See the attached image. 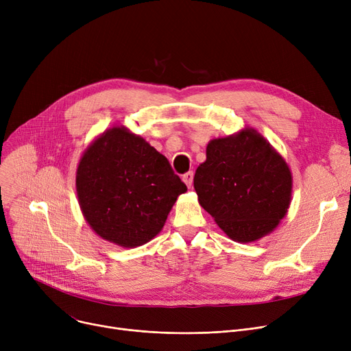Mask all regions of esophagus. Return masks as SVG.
Here are the masks:
<instances>
[{
	"instance_id": "obj_1",
	"label": "esophagus",
	"mask_w": 351,
	"mask_h": 351,
	"mask_svg": "<svg viewBox=\"0 0 351 351\" xmlns=\"http://www.w3.org/2000/svg\"><path fill=\"white\" fill-rule=\"evenodd\" d=\"M182 180L186 183V186H188V188H191V186H192V183H193V172H186L185 175L182 176Z\"/></svg>"
}]
</instances>
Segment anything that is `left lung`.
<instances>
[{"instance_id": "left-lung-1", "label": "left lung", "mask_w": 351, "mask_h": 351, "mask_svg": "<svg viewBox=\"0 0 351 351\" xmlns=\"http://www.w3.org/2000/svg\"><path fill=\"white\" fill-rule=\"evenodd\" d=\"M286 160L252 128L212 139L193 178L197 200L232 241L254 242L278 228L291 200Z\"/></svg>"}]
</instances>
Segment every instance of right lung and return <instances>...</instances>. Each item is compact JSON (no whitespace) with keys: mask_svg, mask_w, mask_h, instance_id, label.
Segmentation results:
<instances>
[{"mask_svg":"<svg viewBox=\"0 0 351 351\" xmlns=\"http://www.w3.org/2000/svg\"><path fill=\"white\" fill-rule=\"evenodd\" d=\"M186 185L169 160L125 126H114L92 142L77 169L82 215L98 236L136 247L163 228Z\"/></svg>","mask_w":351,"mask_h":351,"instance_id":"right-lung-1","label":"right lung"}]
</instances>
